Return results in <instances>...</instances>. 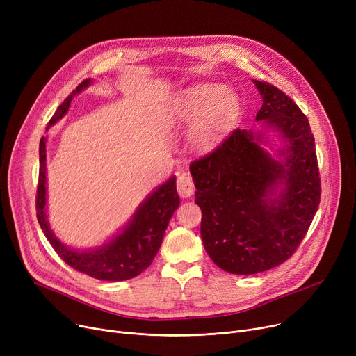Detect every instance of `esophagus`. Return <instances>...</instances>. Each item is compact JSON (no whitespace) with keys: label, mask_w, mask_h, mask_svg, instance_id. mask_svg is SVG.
I'll list each match as a JSON object with an SVG mask.
<instances>
[{"label":"esophagus","mask_w":356,"mask_h":356,"mask_svg":"<svg viewBox=\"0 0 356 356\" xmlns=\"http://www.w3.org/2000/svg\"><path fill=\"white\" fill-rule=\"evenodd\" d=\"M177 192L180 197H191L195 192V183L192 180V176L188 173H181L177 177Z\"/></svg>","instance_id":"34e87169"}]
</instances>
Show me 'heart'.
Here are the masks:
<instances>
[{
  "mask_svg": "<svg viewBox=\"0 0 356 356\" xmlns=\"http://www.w3.org/2000/svg\"><path fill=\"white\" fill-rule=\"evenodd\" d=\"M241 111L236 93L222 83L197 82L183 89L173 105L179 124H193L191 140L199 152H211L227 136Z\"/></svg>",
  "mask_w": 356,
  "mask_h": 356,
  "instance_id": "obj_1",
  "label": "heart"
}]
</instances>
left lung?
<instances>
[{
	"label": "left lung",
	"mask_w": 356,
	"mask_h": 356,
	"mask_svg": "<svg viewBox=\"0 0 356 356\" xmlns=\"http://www.w3.org/2000/svg\"><path fill=\"white\" fill-rule=\"evenodd\" d=\"M252 82L263 98L255 117L261 128L235 129L215 152L191 164L203 247L219 268L238 275L289 259L321 202L307 118L278 88ZM271 134L280 145L272 144Z\"/></svg>",
	"instance_id": "8db88e82"
}]
</instances>
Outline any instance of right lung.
Returning a JSON list of instances; mask_svg holds the SVG:
<instances>
[{
    "label": "right lung",
    "instance_id": "obj_1",
    "mask_svg": "<svg viewBox=\"0 0 356 356\" xmlns=\"http://www.w3.org/2000/svg\"><path fill=\"white\" fill-rule=\"evenodd\" d=\"M93 81L85 79L70 95L60 104L54 115L50 118L47 128L60 121L69 111L74 95L90 86ZM46 143L47 137L40 140V173L37 188L35 211L37 220L44 232L53 250L67 266L104 282H122L134 278L153 263L159 252L168 220L179 208L180 197L176 191V176L167 179L159 188L149 193L136 209L125 225L104 244L78 250L66 245L50 228L47 218V167H46Z\"/></svg>",
    "mask_w": 356,
    "mask_h": 356
}]
</instances>
